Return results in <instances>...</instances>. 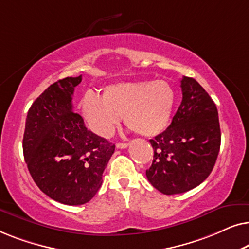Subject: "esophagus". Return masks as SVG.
<instances>
[{
  "mask_svg": "<svg viewBox=\"0 0 249 249\" xmlns=\"http://www.w3.org/2000/svg\"><path fill=\"white\" fill-rule=\"evenodd\" d=\"M128 145H129L128 142H118V144H117V148H121V149L127 148Z\"/></svg>",
  "mask_w": 249,
  "mask_h": 249,
  "instance_id": "obj_1",
  "label": "esophagus"
}]
</instances>
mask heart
<instances>
[{
    "instance_id": "obj_1",
    "label": "heart",
    "mask_w": 249,
    "mask_h": 249,
    "mask_svg": "<svg viewBox=\"0 0 249 249\" xmlns=\"http://www.w3.org/2000/svg\"><path fill=\"white\" fill-rule=\"evenodd\" d=\"M176 93L165 80H139L107 86L103 96L86 93L81 98V112L95 134L108 137L124 124L138 135L153 137L165 130L171 120Z\"/></svg>"
}]
</instances>
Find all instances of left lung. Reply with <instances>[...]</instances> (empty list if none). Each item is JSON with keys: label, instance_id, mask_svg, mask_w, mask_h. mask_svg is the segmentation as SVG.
<instances>
[{"label": "left lung", "instance_id": "1", "mask_svg": "<svg viewBox=\"0 0 249 249\" xmlns=\"http://www.w3.org/2000/svg\"><path fill=\"white\" fill-rule=\"evenodd\" d=\"M180 86L182 101L171 124L149 141L154 156L146 177L165 195L200 185L212 172L221 145L215 103L194 78L183 77Z\"/></svg>", "mask_w": 249, "mask_h": 249}]
</instances>
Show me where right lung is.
Segmentation results:
<instances>
[{"instance_id": "right-lung-1", "label": "right lung", "mask_w": 249, "mask_h": 249, "mask_svg": "<svg viewBox=\"0 0 249 249\" xmlns=\"http://www.w3.org/2000/svg\"><path fill=\"white\" fill-rule=\"evenodd\" d=\"M81 76L67 77L47 87L26 119L23 158L44 194L66 205H81L102 186V176L115 146L88 130L73 112L74 87Z\"/></svg>"}]
</instances>
